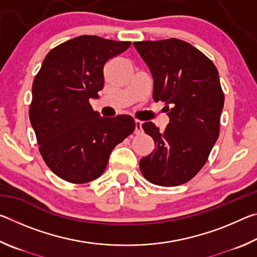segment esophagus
Instances as JSON below:
<instances>
[{
    "instance_id": "esophagus-1",
    "label": "esophagus",
    "mask_w": 257,
    "mask_h": 257,
    "mask_svg": "<svg viewBox=\"0 0 257 257\" xmlns=\"http://www.w3.org/2000/svg\"><path fill=\"white\" fill-rule=\"evenodd\" d=\"M142 124H143L142 121L135 120V133H136V134H141V133L143 132Z\"/></svg>"
}]
</instances>
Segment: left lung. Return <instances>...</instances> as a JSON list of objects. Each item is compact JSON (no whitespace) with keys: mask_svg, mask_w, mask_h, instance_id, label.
Masks as SVG:
<instances>
[{"mask_svg":"<svg viewBox=\"0 0 257 257\" xmlns=\"http://www.w3.org/2000/svg\"><path fill=\"white\" fill-rule=\"evenodd\" d=\"M134 46L153 77V99L165 104L170 119L162 133L151 121L143 123L155 149L139 168L152 184H185L203 168L219 137L224 104L219 72L205 54L177 38Z\"/></svg>","mask_w":257,"mask_h":257,"instance_id":"left-lung-1","label":"left lung"}]
</instances>
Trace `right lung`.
<instances>
[{
	"instance_id": "obj_1",
	"label": "right lung",
	"mask_w": 257,
	"mask_h": 257,
	"mask_svg": "<svg viewBox=\"0 0 257 257\" xmlns=\"http://www.w3.org/2000/svg\"><path fill=\"white\" fill-rule=\"evenodd\" d=\"M130 42L79 36L49 52L33 82L29 119L45 163L72 184L105 171L112 150L135 130L133 116L102 118L89 104L103 89V69Z\"/></svg>"
}]
</instances>
